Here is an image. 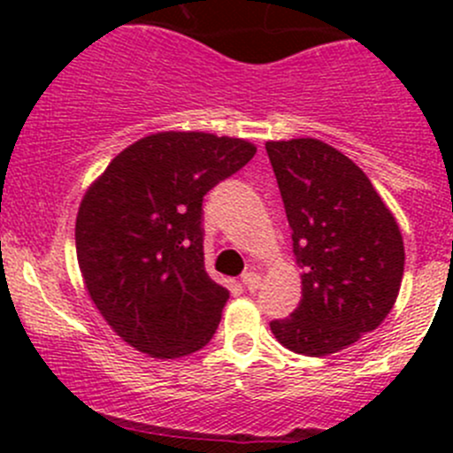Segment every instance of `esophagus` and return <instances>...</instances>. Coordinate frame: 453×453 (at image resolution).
<instances>
[{
	"label": "esophagus",
	"mask_w": 453,
	"mask_h": 453,
	"mask_svg": "<svg viewBox=\"0 0 453 453\" xmlns=\"http://www.w3.org/2000/svg\"><path fill=\"white\" fill-rule=\"evenodd\" d=\"M241 280H243L245 289L252 291V294L260 287V276H258V273H256V272H245L243 276H241Z\"/></svg>",
	"instance_id": "esophagus-1"
}]
</instances>
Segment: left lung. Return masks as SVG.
<instances>
[{
    "label": "left lung",
    "mask_w": 453,
    "mask_h": 453,
    "mask_svg": "<svg viewBox=\"0 0 453 453\" xmlns=\"http://www.w3.org/2000/svg\"><path fill=\"white\" fill-rule=\"evenodd\" d=\"M291 227L303 298L269 326L294 353L324 357L374 331L395 307L405 250L366 173L315 138L265 144Z\"/></svg>",
    "instance_id": "8db88e82"
}]
</instances>
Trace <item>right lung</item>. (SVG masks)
<instances>
[{
	"instance_id": "add662e5",
	"label": "right lung",
	"mask_w": 453,
	"mask_h": 453,
	"mask_svg": "<svg viewBox=\"0 0 453 453\" xmlns=\"http://www.w3.org/2000/svg\"><path fill=\"white\" fill-rule=\"evenodd\" d=\"M252 142L159 131L116 155L76 214L85 289L140 353L180 359L212 340L230 291L203 265L201 201L254 157Z\"/></svg>"
}]
</instances>
